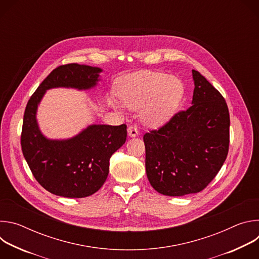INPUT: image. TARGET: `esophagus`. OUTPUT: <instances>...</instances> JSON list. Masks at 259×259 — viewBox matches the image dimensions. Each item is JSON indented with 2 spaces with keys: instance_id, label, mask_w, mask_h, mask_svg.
<instances>
[{
  "instance_id": "obj_1",
  "label": "esophagus",
  "mask_w": 259,
  "mask_h": 259,
  "mask_svg": "<svg viewBox=\"0 0 259 259\" xmlns=\"http://www.w3.org/2000/svg\"><path fill=\"white\" fill-rule=\"evenodd\" d=\"M128 134H129V136H131V137L137 136V135L139 134V130H138L137 126H135V125L129 126V127H128Z\"/></svg>"
}]
</instances>
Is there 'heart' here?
Here are the masks:
<instances>
[{
    "instance_id": "b5f03b06",
    "label": "heart",
    "mask_w": 259,
    "mask_h": 259,
    "mask_svg": "<svg viewBox=\"0 0 259 259\" xmlns=\"http://www.w3.org/2000/svg\"><path fill=\"white\" fill-rule=\"evenodd\" d=\"M183 85L168 73L143 70L121 78L117 94L130 109H141L142 118L153 125L165 123L178 107L183 96Z\"/></svg>"
}]
</instances>
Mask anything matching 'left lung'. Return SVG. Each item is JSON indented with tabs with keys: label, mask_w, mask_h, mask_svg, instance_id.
Returning <instances> with one entry per match:
<instances>
[{
	"label": "left lung",
	"mask_w": 259,
	"mask_h": 259,
	"mask_svg": "<svg viewBox=\"0 0 259 259\" xmlns=\"http://www.w3.org/2000/svg\"><path fill=\"white\" fill-rule=\"evenodd\" d=\"M192 105L143 135L145 170L162 195L203 191L223 167L230 145L228 104L205 77L193 69Z\"/></svg>",
	"instance_id": "obj_1"
}]
</instances>
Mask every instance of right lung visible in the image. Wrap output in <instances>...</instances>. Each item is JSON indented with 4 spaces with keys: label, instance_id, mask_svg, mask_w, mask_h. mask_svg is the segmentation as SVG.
Wrapping results in <instances>:
<instances>
[{
    "label": "right lung",
    "instance_id": "1",
    "mask_svg": "<svg viewBox=\"0 0 259 259\" xmlns=\"http://www.w3.org/2000/svg\"><path fill=\"white\" fill-rule=\"evenodd\" d=\"M98 67L68 63L54 68L30 96L23 116L21 150L41 186L56 196L85 198L106 180L109 159L125 143L127 125H92L67 140H49L42 135L35 112L46 90L55 87L89 89L96 85Z\"/></svg>",
    "mask_w": 259,
    "mask_h": 259
}]
</instances>
